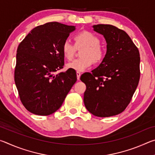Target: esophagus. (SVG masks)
Returning <instances> with one entry per match:
<instances>
[{"instance_id": "34e87169", "label": "esophagus", "mask_w": 155, "mask_h": 155, "mask_svg": "<svg viewBox=\"0 0 155 155\" xmlns=\"http://www.w3.org/2000/svg\"><path fill=\"white\" fill-rule=\"evenodd\" d=\"M81 72H77V79L79 80L80 79V77H81Z\"/></svg>"}]
</instances>
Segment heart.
Segmentation results:
<instances>
[{"label":"heart","mask_w":155,"mask_h":155,"mask_svg":"<svg viewBox=\"0 0 155 155\" xmlns=\"http://www.w3.org/2000/svg\"><path fill=\"white\" fill-rule=\"evenodd\" d=\"M74 41L76 46H84L85 48L81 53L83 57L68 64V68L77 72H83L91 66L93 61L98 64L103 61L105 52L100 44V39L95 34L87 31H81L74 36ZM75 46L69 40H65L63 42L61 51L65 58L68 60L72 59L76 49Z\"/></svg>","instance_id":"b5f03b06"}]
</instances>
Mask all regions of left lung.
I'll list each match as a JSON object with an SVG mask.
<instances>
[{"label":"left lung","instance_id":"obj_1","mask_svg":"<svg viewBox=\"0 0 155 155\" xmlns=\"http://www.w3.org/2000/svg\"><path fill=\"white\" fill-rule=\"evenodd\" d=\"M104 36L107 53L99 66L85 72L81 80L86 85L84 104L97 117H110L127 108L140 77V52L124 31L110 25L93 26Z\"/></svg>","mask_w":155,"mask_h":155}]
</instances>
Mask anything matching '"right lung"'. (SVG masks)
I'll return each mask as SVG.
<instances>
[{
  "label": "right lung",
  "mask_w": 155,
  "mask_h": 155,
  "mask_svg": "<svg viewBox=\"0 0 155 155\" xmlns=\"http://www.w3.org/2000/svg\"><path fill=\"white\" fill-rule=\"evenodd\" d=\"M76 29L57 22L38 26L17 49L15 83L23 105L38 115L57 111L77 80L74 70L56 74L64 65V41Z\"/></svg>",
  "instance_id": "add662e5"
}]
</instances>
